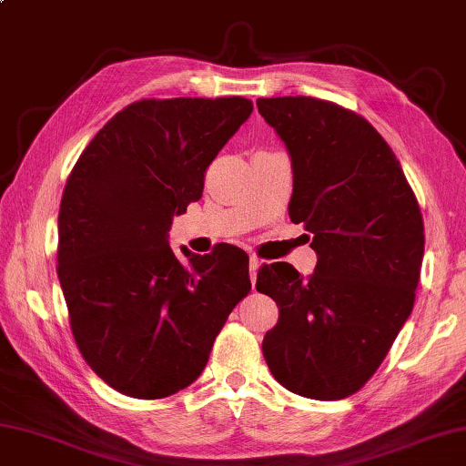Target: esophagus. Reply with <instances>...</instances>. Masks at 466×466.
Instances as JSON below:
<instances>
[{"label":"esophagus","mask_w":466,"mask_h":466,"mask_svg":"<svg viewBox=\"0 0 466 466\" xmlns=\"http://www.w3.org/2000/svg\"><path fill=\"white\" fill-rule=\"evenodd\" d=\"M263 263H266V261H261L259 257H255V255H251V259H248V269H251V284H253V287L257 282V272H259V268L263 266Z\"/></svg>","instance_id":"1"}]
</instances>
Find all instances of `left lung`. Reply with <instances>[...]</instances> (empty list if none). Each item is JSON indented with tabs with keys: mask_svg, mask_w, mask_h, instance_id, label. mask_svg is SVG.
Wrapping results in <instances>:
<instances>
[{
	"mask_svg": "<svg viewBox=\"0 0 466 466\" xmlns=\"http://www.w3.org/2000/svg\"><path fill=\"white\" fill-rule=\"evenodd\" d=\"M257 108L293 165L289 215L314 234V274L278 261L257 274L280 318L263 358L289 391L343 400L377 372L419 287L425 226L416 197L377 129L337 104L284 96Z\"/></svg>",
	"mask_w": 466,
	"mask_h": 466,
	"instance_id": "1",
	"label": "left lung"
}]
</instances>
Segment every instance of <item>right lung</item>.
Instances as JSON below:
<instances>
[{
  "label": "right lung",
  "mask_w": 466,
  "mask_h": 466,
  "mask_svg": "<svg viewBox=\"0 0 466 466\" xmlns=\"http://www.w3.org/2000/svg\"><path fill=\"white\" fill-rule=\"evenodd\" d=\"M253 113L232 98L140 100L81 152L58 213V280L79 351L123 395L158 400L200 377L215 337L251 290L238 247H169L205 171Z\"/></svg>",
  "instance_id": "obj_1"
}]
</instances>
